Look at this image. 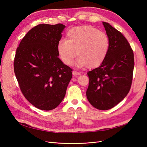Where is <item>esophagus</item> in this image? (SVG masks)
I'll use <instances>...</instances> for the list:
<instances>
[{
  "label": "esophagus",
  "mask_w": 147,
  "mask_h": 147,
  "mask_svg": "<svg viewBox=\"0 0 147 147\" xmlns=\"http://www.w3.org/2000/svg\"><path fill=\"white\" fill-rule=\"evenodd\" d=\"M72 74L74 75V76H77V75H80V73L78 72H77V71L74 70L73 72H72Z\"/></svg>",
  "instance_id": "34e87169"
}]
</instances>
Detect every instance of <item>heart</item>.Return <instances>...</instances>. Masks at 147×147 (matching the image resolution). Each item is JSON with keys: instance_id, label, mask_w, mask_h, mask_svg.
I'll return each mask as SVG.
<instances>
[{"instance_id": "heart-1", "label": "heart", "mask_w": 147, "mask_h": 147, "mask_svg": "<svg viewBox=\"0 0 147 147\" xmlns=\"http://www.w3.org/2000/svg\"><path fill=\"white\" fill-rule=\"evenodd\" d=\"M110 47L106 34L92 26H78L69 29L65 39L57 43V51L63 63L70 65L76 55L78 67L95 68L105 59Z\"/></svg>"}]
</instances>
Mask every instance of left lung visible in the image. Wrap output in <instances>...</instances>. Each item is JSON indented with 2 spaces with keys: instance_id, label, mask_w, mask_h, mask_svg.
I'll return each instance as SVG.
<instances>
[{
  "instance_id": "1",
  "label": "left lung",
  "mask_w": 147,
  "mask_h": 147,
  "mask_svg": "<svg viewBox=\"0 0 147 147\" xmlns=\"http://www.w3.org/2000/svg\"><path fill=\"white\" fill-rule=\"evenodd\" d=\"M103 25L110 47L104 61L89 71L86 97L97 109L106 110L119 104L129 92L134 67V53L124 35L108 23Z\"/></svg>"
}]
</instances>
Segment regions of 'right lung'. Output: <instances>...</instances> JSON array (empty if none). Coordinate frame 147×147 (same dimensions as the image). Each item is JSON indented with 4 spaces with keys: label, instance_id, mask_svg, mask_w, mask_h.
<instances>
[{
    "label": "right lung",
    "instance_id": "1",
    "mask_svg": "<svg viewBox=\"0 0 147 147\" xmlns=\"http://www.w3.org/2000/svg\"><path fill=\"white\" fill-rule=\"evenodd\" d=\"M65 26L38 24L16 49L14 72L20 90L31 104L42 110L55 109L64 98L72 69L58 57L57 45Z\"/></svg>",
    "mask_w": 147,
    "mask_h": 147
}]
</instances>
